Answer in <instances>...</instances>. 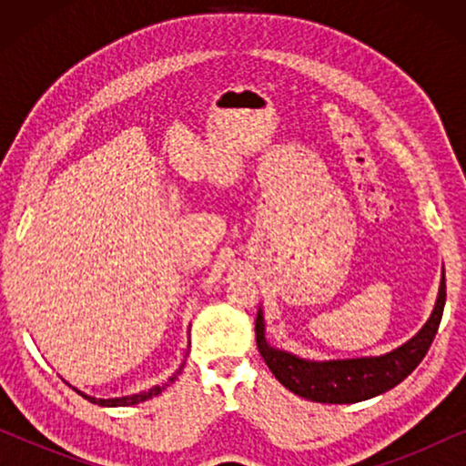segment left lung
Here are the masks:
<instances>
[{
    "label": "left lung",
    "mask_w": 466,
    "mask_h": 466,
    "mask_svg": "<svg viewBox=\"0 0 466 466\" xmlns=\"http://www.w3.org/2000/svg\"><path fill=\"white\" fill-rule=\"evenodd\" d=\"M445 305V271L435 309L422 329L392 352L381 356L346 360H305L267 343L263 309L257 314V346L258 352L276 375V380L299 397L316 403H359L400 384L429 352L435 339Z\"/></svg>",
    "instance_id": "obj_1"
}]
</instances>
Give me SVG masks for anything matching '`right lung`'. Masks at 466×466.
Returning <instances> with one entry per match:
<instances>
[{
    "mask_svg": "<svg viewBox=\"0 0 466 466\" xmlns=\"http://www.w3.org/2000/svg\"><path fill=\"white\" fill-rule=\"evenodd\" d=\"M182 367L184 365H180V369H177V371L171 375V378L165 381L163 386H155V388H150L148 392H137V394H131V397H120V399H95V397H88V394H85V392H80L78 390V394H82V397H85L86 400H91V403H95V405H104V407H127V405H137V403H144V400H148V399H152V397H157V394H161L163 390H165V386H169L171 381H176V378L177 375L182 373Z\"/></svg>",
    "mask_w": 466,
    "mask_h": 466,
    "instance_id": "obj_1",
    "label": "right lung"
}]
</instances>
